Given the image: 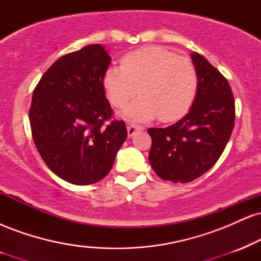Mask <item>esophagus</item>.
Masks as SVG:
<instances>
[{
    "label": "esophagus",
    "mask_w": 261,
    "mask_h": 261,
    "mask_svg": "<svg viewBox=\"0 0 261 261\" xmlns=\"http://www.w3.org/2000/svg\"><path fill=\"white\" fill-rule=\"evenodd\" d=\"M141 130H143V127L141 126V125L127 124V135H128V137H133L134 135L137 133V131H141Z\"/></svg>",
    "instance_id": "esophagus-1"
}]
</instances>
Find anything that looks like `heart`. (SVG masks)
Masks as SVG:
<instances>
[{
    "label": "heart",
    "mask_w": 261,
    "mask_h": 261,
    "mask_svg": "<svg viewBox=\"0 0 261 261\" xmlns=\"http://www.w3.org/2000/svg\"><path fill=\"white\" fill-rule=\"evenodd\" d=\"M199 76L193 62L162 46L134 50L121 59V67L110 66L103 76V88L110 103L122 108L135 95L140 98L121 115L146 121L160 116L174 121L189 112L196 98Z\"/></svg>",
    "instance_id": "b5f03b06"
}]
</instances>
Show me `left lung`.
I'll return each instance as SVG.
<instances>
[{"label":"left lung","mask_w":261,"mask_h":261,"mask_svg":"<svg viewBox=\"0 0 261 261\" xmlns=\"http://www.w3.org/2000/svg\"><path fill=\"white\" fill-rule=\"evenodd\" d=\"M191 60L199 87L189 113L168 127L147 130L151 167L160 178L173 182L193 181L214 167L234 126V97L228 81L200 54H191Z\"/></svg>","instance_id":"1"}]
</instances>
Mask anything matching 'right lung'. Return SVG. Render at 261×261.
I'll return each mask as SVG.
<instances>
[{
  "mask_svg": "<svg viewBox=\"0 0 261 261\" xmlns=\"http://www.w3.org/2000/svg\"><path fill=\"white\" fill-rule=\"evenodd\" d=\"M110 56L92 44L61 56L33 92L29 121L35 147L50 170L74 185L101 180L127 137L114 120L103 76Z\"/></svg>",
  "mask_w": 261,
  "mask_h": 261,
  "instance_id": "1",
  "label": "right lung"
}]
</instances>
